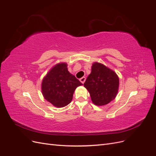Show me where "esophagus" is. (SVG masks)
I'll use <instances>...</instances> for the list:
<instances>
[{
    "label": "esophagus",
    "instance_id": "1",
    "mask_svg": "<svg viewBox=\"0 0 156 156\" xmlns=\"http://www.w3.org/2000/svg\"><path fill=\"white\" fill-rule=\"evenodd\" d=\"M79 80H80V81H81L82 83H84V82H85V81H86V78L84 77H81V79H80Z\"/></svg>",
    "mask_w": 156,
    "mask_h": 156
}]
</instances>
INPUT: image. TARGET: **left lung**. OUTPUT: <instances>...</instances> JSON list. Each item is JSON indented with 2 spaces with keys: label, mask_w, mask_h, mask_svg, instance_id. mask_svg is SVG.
<instances>
[{
  "label": "left lung",
  "mask_w": 156,
  "mask_h": 156,
  "mask_svg": "<svg viewBox=\"0 0 156 156\" xmlns=\"http://www.w3.org/2000/svg\"><path fill=\"white\" fill-rule=\"evenodd\" d=\"M84 87L89 92L94 105H105L116 98L119 91V78L114 71L105 65L94 62Z\"/></svg>",
  "instance_id": "8db88e82"
}]
</instances>
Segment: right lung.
Instances as JSON below:
<instances>
[{
  "instance_id": "obj_1",
  "label": "right lung",
  "mask_w": 156,
  "mask_h": 156,
  "mask_svg": "<svg viewBox=\"0 0 156 156\" xmlns=\"http://www.w3.org/2000/svg\"><path fill=\"white\" fill-rule=\"evenodd\" d=\"M66 63L56 64L44 77L41 92L44 98L56 107H63L72 101L75 90L83 84L71 74Z\"/></svg>"
}]
</instances>
